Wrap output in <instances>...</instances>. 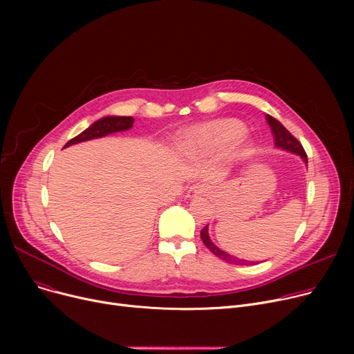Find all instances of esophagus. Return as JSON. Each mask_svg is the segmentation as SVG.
<instances>
[{
	"label": "esophagus",
	"mask_w": 354,
	"mask_h": 354,
	"mask_svg": "<svg viewBox=\"0 0 354 354\" xmlns=\"http://www.w3.org/2000/svg\"><path fill=\"white\" fill-rule=\"evenodd\" d=\"M208 195V187L207 185H194V187H191L188 189V194H187V198L189 199H196V198H202V196H207Z\"/></svg>",
	"instance_id": "esophagus-1"
}]
</instances>
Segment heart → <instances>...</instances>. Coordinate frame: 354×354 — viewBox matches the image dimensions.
<instances>
[{"instance_id": "heart-1", "label": "heart", "mask_w": 354, "mask_h": 354, "mask_svg": "<svg viewBox=\"0 0 354 354\" xmlns=\"http://www.w3.org/2000/svg\"><path fill=\"white\" fill-rule=\"evenodd\" d=\"M244 124L236 119H215L196 124L180 138V151L187 155H208L224 151L234 145L238 158H247L251 153V143L243 138Z\"/></svg>"}]
</instances>
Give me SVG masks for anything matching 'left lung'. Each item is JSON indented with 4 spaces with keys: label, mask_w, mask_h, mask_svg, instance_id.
Wrapping results in <instances>:
<instances>
[{
    "label": "left lung",
    "mask_w": 354,
    "mask_h": 354,
    "mask_svg": "<svg viewBox=\"0 0 354 354\" xmlns=\"http://www.w3.org/2000/svg\"><path fill=\"white\" fill-rule=\"evenodd\" d=\"M266 120L271 129V133H272V138H274V146L277 149H281V151H286V152H290V153H294L297 156H300L301 160L306 163H308L307 160V155L304 152V149L301 146V143L297 140L288 130L278 122L275 120L274 118H271L270 115L266 116ZM201 238L203 241V244L207 245V248L214 254L216 255L219 259H222V261H225L228 264H234V266H247V264H257L255 261H248V259H243V258H238L235 255H231L230 252L221 250L218 245H215L212 243V239L209 236V231H208V225L203 228L201 231Z\"/></svg>",
    "instance_id": "left-lung-1"
}]
</instances>
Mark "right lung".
Segmentation results:
<instances>
[{
    "label": "right lung",
    "instance_id": "1",
    "mask_svg": "<svg viewBox=\"0 0 354 354\" xmlns=\"http://www.w3.org/2000/svg\"><path fill=\"white\" fill-rule=\"evenodd\" d=\"M135 119L132 116H104L95 123H91L86 130L76 138H73L68 140L64 147H68L71 145H77L82 142H87L91 139H99L104 138L111 133H118V132H124V130H129L133 127Z\"/></svg>",
    "mask_w": 354,
    "mask_h": 354
}]
</instances>
